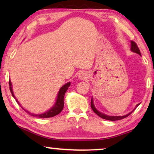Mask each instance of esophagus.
I'll return each mask as SVG.
<instances>
[{"label":"esophagus","instance_id":"34e87169","mask_svg":"<svg viewBox=\"0 0 154 154\" xmlns=\"http://www.w3.org/2000/svg\"><path fill=\"white\" fill-rule=\"evenodd\" d=\"M79 76H80V78H81V79H83V75H79Z\"/></svg>","mask_w":154,"mask_h":154}]
</instances>
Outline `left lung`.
Here are the masks:
<instances>
[{"label": "left lung", "mask_w": 154, "mask_h": 154, "mask_svg": "<svg viewBox=\"0 0 154 154\" xmlns=\"http://www.w3.org/2000/svg\"><path fill=\"white\" fill-rule=\"evenodd\" d=\"M131 50H132V52H136V53H137V54H140V55H141L140 50V49H139L137 45V43H135V42H134V41H131ZM139 104H137L135 109L139 106ZM91 108H92V111H93L97 115H98L99 116H100V118H102V119H103L109 120V121H119V120H121V119H125V118L128 117V116L131 114V113H132V111H133L134 110H135V109H134V110L132 111V112L129 113H128V114L125 115V116H110L105 115V114H104V113H101V112H100V111H98L97 110V109H95V107L94 106L93 101H92V99L91 100Z\"/></svg>", "instance_id": "obj_1"}]
</instances>
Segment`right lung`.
Returning a JSON list of instances; mask_svg holds the SVG:
<instances>
[{"instance_id": "add662e5", "label": "right lung", "mask_w": 154, "mask_h": 154, "mask_svg": "<svg viewBox=\"0 0 154 154\" xmlns=\"http://www.w3.org/2000/svg\"><path fill=\"white\" fill-rule=\"evenodd\" d=\"M71 83H67L66 84H65L64 85H63L62 88H60V91H59L58 95H57V99L56 103L54 104V106L52 107L51 109H50L49 111H47V112L42 113V114H39V115H35V114H31L28 111H26V112H28L29 114L33 116H38L39 118H43V119H45V118H50V117H53L54 116L57 115L60 113L61 111H62L63 108H64V94L66 93V90H68V88L70 86ZM9 85H10V90L11 92V93L13 96V97H14L13 92H12V83L10 80H9ZM17 102H18V101L16 100ZM25 111V110H24Z\"/></svg>"}]
</instances>
